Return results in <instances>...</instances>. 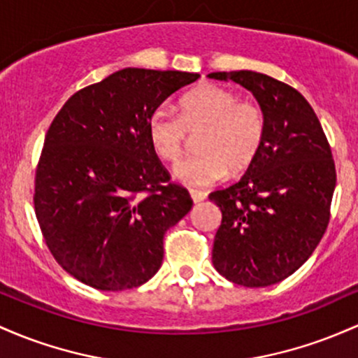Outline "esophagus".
Listing matches in <instances>:
<instances>
[{
	"mask_svg": "<svg viewBox=\"0 0 358 358\" xmlns=\"http://www.w3.org/2000/svg\"><path fill=\"white\" fill-rule=\"evenodd\" d=\"M190 197L194 200V203H199V202H203V200L207 199V194L206 192H200V190H190Z\"/></svg>",
	"mask_w": 358,
	"mask_h": 358,
	"instance_id": "esophagus-1",
	"label": "esophagus"
}]
</instances>
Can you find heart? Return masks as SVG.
<instances>
[{"label":"heart","mask_w":358,"mask_h":358,"mask_svg":"<svg viewBox=\"0 0 358 358\" xmlns=\"http://www.w3.org/2000/svg\"><path fill=\"white\" fill-rule=\"evenodd\" d=\"M200 132L199 155L178 161L173 175L187 187L214 185L233 171L246 170L260 152L265 137V115L255 101H243L233 90L202 85L180 101V117L164 108L151 113L148 136L159 158L178 159L187 132Z\"/></svg>","instance_id":"heart-1"}]
</instances>
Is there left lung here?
<instances>
[{
  "label": "left lung",
  "mask_w": 358,
  "mask_h": 358,
  "mask_svg": "<svg viewBox=\"0 0 358 358\" xmlns=\"http://www.w3.org/2000/svg\"><path fill=\"white\" fill-rule=\"evenodd\" d=\"M209 78L241 85L265 115L262 149L243 178L209 195L222 212L212 263L229 282L266 287L301 268L328 227L336 187L331 148L292 86L255 71Z\"/></svg>",
  "instance_id": "8db88e82"
}]
</instances>
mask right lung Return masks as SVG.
<instances>
[{
  "mask_svg": "<svg viewBox=\"0 0 358 358\" xmlns=\"http://www.w3.org/2000/svg\"><path fill=\"white\" fill-rule=\"evenodd\" d=\"M197 73L125 68L74 93L45 134L35 215L59 265L98 290L146 284L164 233L190 212L148 136L151 113Z\"/></svg>",
  "mask_w": 358,
  "mask_h": 358,
  "instance_id": "add662e5",
  "label": "right lung"
}]
</instances>
